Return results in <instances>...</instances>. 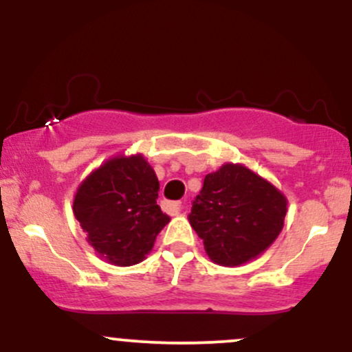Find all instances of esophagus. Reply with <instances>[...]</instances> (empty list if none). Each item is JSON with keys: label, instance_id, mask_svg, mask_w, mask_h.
<instances>
[{"label": "esophagus", "instance_id": "esophagus-1", "mask_svg": "<svg viewBox=\"0 0 352 352\" xmlns=\"http://www.w3.org/2000/svg\"><path fill=\"white\" fill-rule=\"evenodd\" d=\"M164 210L170 213V215H179L182 210H184V205L180 201H165Z\"/></svg>", "mask_w": 352, "mask_h": 352}]
</instances>
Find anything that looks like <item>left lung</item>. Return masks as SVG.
I'll return each instance as SVG.
<instances>
[{"instance_id":"left-lung-1","label":"left lung","mask_w":352,"mask_h":352,"mask_svg":"<svg viewBox=\"0 0 352 352\" xmlns=\"http://www.w3.org/2000/svg\"><path fill=\"white\" fill-rule=\"evenodd\" d=\"M288 200L265 177L227 162L208 173L188 221L213 263L240 266L263 254L285 227Z\"/></svg>"}]
</instances>
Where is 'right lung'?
<instances>
[{"label":"right lung","instance_id":"1","mask_svg":"<svg viewBox=\"0 0 352 352\" xmlns=\"http://www.w3.org/2000/svg\"><path fill=\"white\" fill-rule=\"evenodd\" d=\"M157 197L159 179L142 153H117L80 182L72 210L99 258L132 266L145 260L170 221Z\"/></svg>","mask_w":352,"mask_h":352}]
</instances>
